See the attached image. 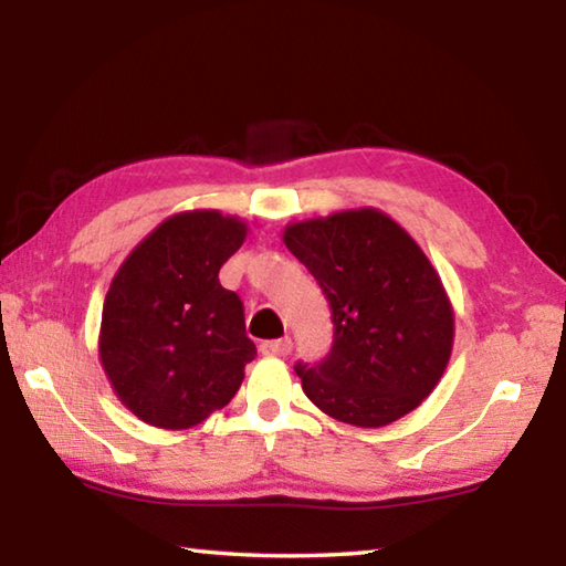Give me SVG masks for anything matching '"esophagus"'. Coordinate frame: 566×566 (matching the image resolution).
<instances>
[{"label":"esophagus","mask_w":566,"mask_h":566,"mask_svg":"<svg viewBox=\"0 0 566 566\" xmlns=\"http://www.w3.org/2000/svg\"><path fill=\"white\" fill-rule=\"evenodd\" d=\"M260 352L264 354V357H286V354L292 352V339L284 337V339L262 342L260 344Z\"/></svg>","instance_id":"esophagus-1"}]
</instances>
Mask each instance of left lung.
Masks as SVG:
<instances>
[{
	"instance_id": "obj_1",
	"label": "left lung",
	"mask_w": 566,
	"mask_h": 566,
	"mask_svg": "<svg viewBox=\"0 0 566 566\" xmlns=\"http://www.w3.org/2000/svg\"><path fill=\"white\" fill-rule=\"evenodd\" d=\"M282 239L327 294V359L296 364L304 395L324 415L379 429L415 411L442 379L454 310L442 276L405 227L375 207L284 227Z\"/></svg>"
}]
</instances>
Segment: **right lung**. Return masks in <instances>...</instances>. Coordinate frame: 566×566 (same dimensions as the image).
<instances>
[{"label": "right lung", "instance_id": "add662e5", "mask_svg": "<svg viewBox=\"0 0 566 566\" xmlns=\"http://www.w3.org/2000/svg\"><path fill=\"white\" fill-rule=\"evenodd\" d=\"M249 227L219 209L157 224L119 264L102 306L99 361L114 395L157 429L202 424L227 407L254 359L244 310L219 270Z\"/></svg>", "mask_w": 566, "mask_h": 566}]
</instances>
